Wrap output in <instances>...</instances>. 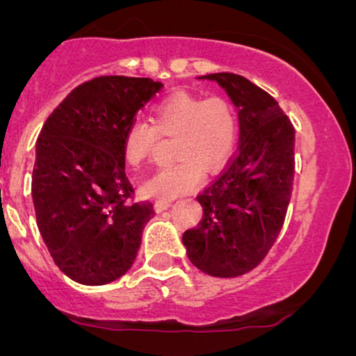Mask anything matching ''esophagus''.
<instances>
[{
	"label": "esophagus",
	"instance_id": "esophagus-1",
	"mask_svg": "<svg viewBox=\"0 0 356 356\" xmlns=\"http://www.w3.org/2000/svg\"><path fill=\"white\" fill-rule=\"evenodd\" d=\"M170 206H172V201H157L155 202V211L162 212V211L169 209Z\"/></svg>",
	"mask_w": 356,
	"mask_h": 356
}]
</instances>
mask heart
<instances>
[{
	"instance_id": "heart-1",
	"label": "heart",
	"mask_w": 356,
	"mask_h": 356,
	"mask_svg": "<svg viewBox=\"0 0 356 356\" xmlns=\"http://www.w3.org/2000/svg\"><path fill=\"white\" fill-rule=\"evenodd\" d=\"M238 115L226 97L202 99L191 92H175L152 110V125L132 120L122 136L127 164L140 165L152 155L159 137L172 138L174 164L162 167L144 182V192L154 199H174L189 192L206 172H218L227 164L238 142Z\"/></svg>"
}]
</instances>
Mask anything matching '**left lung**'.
<instances>
[{
	"label": "left lung",
	"mask_w": 356,
	"mask_h": 356,
	"mask_svg": "<svg viewBox=\"0 0 356 356\" xmlns=\"http://www.w3.org/2000/svg\"><path fill=\"white\" fill-rule=\"evenodd\" d=\"M226 88L239 115V147L197 194L204 216L184 232L191 263L218 277L259 266L284 224L295 177V127L280 104L244 76L202 75Z\"/></svg>",
	"instance_id": "1"
}]
</instances>
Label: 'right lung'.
Listing matches in <instances>:
<instances>
[{
    "label": "right lung",
    "mask_w": 356,
    "mask_h": 356,
    "mask_svg": "<svg viewBox=\"0 0 356 356\" xmlns=\"http://www.w3.org/2000/svg\"><path fill=\"white\" fill-rule=\"evenodd\" d=\"M161 87L149 76H95L42 127L31 179L36 224L56 266L76 283H110L136 261L155 212L150 201H136L122 136Z\"/></svg>",
    "instance_id": "1"
}]
</instances>
